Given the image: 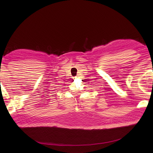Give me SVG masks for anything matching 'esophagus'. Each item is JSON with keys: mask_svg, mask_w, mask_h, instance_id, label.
Wrapping results in <instances>:
<instances>
[{"mask_svg": "<svg viewBox=\"0 0 153 153\" xmlns=\"http://www.w3.org/2000/svg\"><path fill=\"white\" fill-rule=\"evenodd\" d=\"M75 78H76V77H75Z\"/></svg>", "mask_w": 153, "mask_h": 153, "instance_id": "esophagus-1", "label": "esophagus"}]
</instances>
